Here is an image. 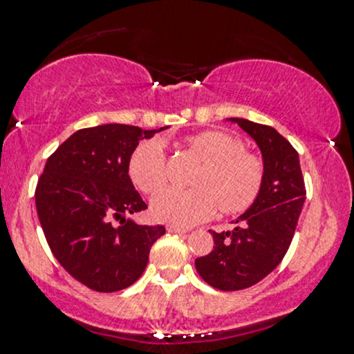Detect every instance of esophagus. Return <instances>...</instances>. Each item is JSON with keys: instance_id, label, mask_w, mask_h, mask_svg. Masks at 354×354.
<instances>
[{"instance_id": "obj_1", "label": "esophagus", "mask_w": 354, "mask_h": 354, "mask_svg": "<svg viewBox=\"0 0 354 354\" xmlns=\"http://www.w3.org/2000/svg\"><path fill=\"white\" fill-rule=\"evenodd\" d=\"M168 232H171V234H186V232H188V229L178 227V225H168Z\"/></svg>"}]
</instances>
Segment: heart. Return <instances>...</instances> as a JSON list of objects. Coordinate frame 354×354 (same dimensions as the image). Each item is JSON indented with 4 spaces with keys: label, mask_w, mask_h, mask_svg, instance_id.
Here are the masks:
<instances>
[{
    "label": "heart",
    "mask_w": 354,
    "mask_h": 354,
    "mask_svg": "<svg viewBox=\"0 0 354 354\" xmlns=\"http://www.w3.org/2000/svg\"><path fill=\"white\" fill-rule=\"evenodd\" d=\"M199 166L189 180L191 189H165L151 199V216L165 224L189 227L221 214H239L250 207L263 183V165L245 151L244 143L221 130H206L183 140ZM129 176L145 194L166 183V156L160 140H145L131 151Z\"/></svg>",
    "instance_id": "b5f03b06"
}]
</instances>
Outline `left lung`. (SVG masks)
Listing matches in <instances>:
<instances>
[{
	"mask_svg": "<svg viewBox=\"0 0 354 354\" xmlns=\"http://www.w3.org/2000/svg\"><path fill=\"white\" fill-rule=\"evenodd\" d=\"M237 123L262 155L263 183L257 199L227 232H212L214 249L194 261L204 282L224 292L261 282L279 266L290 247L305 203V183L299 153L275 129L245 118Z\"/></svg>",
	"mask_w": 354,
	"mask_h": 354,
	"instance_id": "8db88e82",
	"label": "left lung"
}]
</instances>
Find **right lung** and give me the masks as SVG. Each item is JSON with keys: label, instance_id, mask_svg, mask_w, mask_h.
Segmentation results:
<instances>
[{"label": "right lung", "instance_id": "1", "mask_svg": "<svg viewBox=\"0 0 354 354\" xmlns=\"http://www.w3.org/2000/svg\"><path fill=\"white\" fill-rule=\"evenodd\" d=\"M166 129L123 123L82 129L46 161L36 188L46 241L64 269L92 290L118 292L135 283L165 234V225H140L127 216L147 209L129 176L131 151Z\"/></svg>", "mask_w": 354, "mask_h": 354}]
</instances>
